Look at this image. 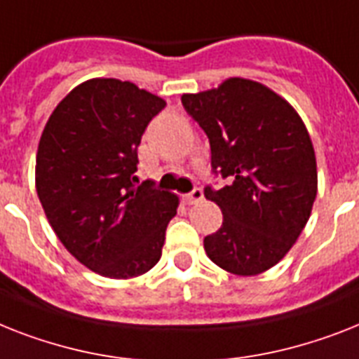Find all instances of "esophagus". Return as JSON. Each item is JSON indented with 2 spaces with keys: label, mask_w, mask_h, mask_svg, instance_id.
Instances as JSON below:
<instances>
[{
  "label": "esophagus",
  "mask_w": 359,
  "mask_h": 359,
  "mask_svg": "<svg viewBox=\"0 0 359 359\" xmlns=\"http://www.w3.org/2000/svg\"><path fill=\"white\" fill-rule=\"evenodd\" d=\"M203 197H205V194H203V189L201 188H195L194 191L182 195V199H184L186 205H197L199 201H203Z\"/></svg>",
  "instance_id": "esophagus-1"
}]
</instances>
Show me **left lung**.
I'll return each mask as SVG.
<instances>
[{
  "mask_svg": "<svg viewBox=\"0 0 359 359\" xmlns=\"http://www.w3.org/2000/svg\"><path fill=\"white\" fill-rule=\"evenodd\" d=\"M180 99L208 136L214 173L229 179L221 189L205 188L223 212L221 229L205 238L206 255L232 275H260L310 219L317 162L308 129L284 97L250 79Z\"/></svg>",
  "mask_w": 359,
  "mask_h": 359,
  "instance_id": "left-lung-1",
  "label": "left lung"
}]
</instances>
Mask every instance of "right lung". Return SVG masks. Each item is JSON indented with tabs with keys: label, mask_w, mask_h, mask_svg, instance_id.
<instances>
[{
	"label": "right lung",
	"mask_w": 359,
	"mask_h": 359,
	"mask_svg": "<svg viewBox=\"0 0 359 359\" xmlns=\"http://www.w3.org/2000/svg\"><path fill=\"white\" fill-rule=\"evenodd\" d=\"M165 101L118 79H90L57 104L40 136L36 194L83 265L109 278L147 273L162 256L179 197L136 186L138 145Z\"/></svg>",
	"instance_id": "obj_1"
}]
</instances>
